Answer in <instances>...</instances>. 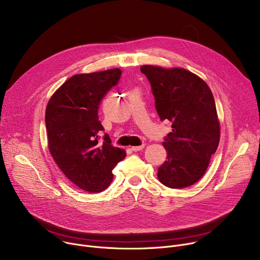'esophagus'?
Here are the masks:
<instances>
[{"label":"esophagus","mask_w":260,"mask_h":260,"mask_svg":"<svg viewBox=\"0 0 260 260\" xmlns=\"http://www.w3.org/2000/svg\"><path fill=\"white\" fill-rule=\"evenodd\" d=\"M144 147H145V145H141V146H133V147H131V148H132V150H133V151H141V150H143V149H144Z\"/></svg>","instance_id":"obj_1"}]
</instances>
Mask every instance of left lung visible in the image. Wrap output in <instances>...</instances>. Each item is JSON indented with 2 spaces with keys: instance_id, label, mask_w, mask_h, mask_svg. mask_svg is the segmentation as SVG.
Here are the masks:
<instances>
[{
  "instance_id": "obj_1",
  "label": "left lung",
  "mask_w": 260,
  "mask_h": 260,
  "mask_svg": "<svg viewBox=\"0 0 260 260\" xmlns=\"http://www.w3.org/2000/svg\"><path fill=\"white\" fill-rule=\"evenodd\" d=\"M161 120L172 122L162 143L167 160L158 168V180L170 188H184L206 173L220 141V123L213 93L196 74L182 68L145 64Z\"/></svg>"
}]
</instances>
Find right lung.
Instances as JSON below:
<instances>
[{
	"label": "right lung",
	"mask_w": 260,
	"mask_h": 260,
	"mask_svg": "<svg viewBox=\"0 0 260 260\" xmlns=\"http://www.w3.org/2000/svg\"><path fill=\"white\" fill-rule=\"evenodd\" d=\"M121 70L110 69L69 78L51 95L45 112L48 149L54 161L74 184L88 192L105 190L112 170L126 153L111 145L98 116L105 94L117 84Z\"/></svg>",
	"instance_id": "add662e5"
}]
</instances>
